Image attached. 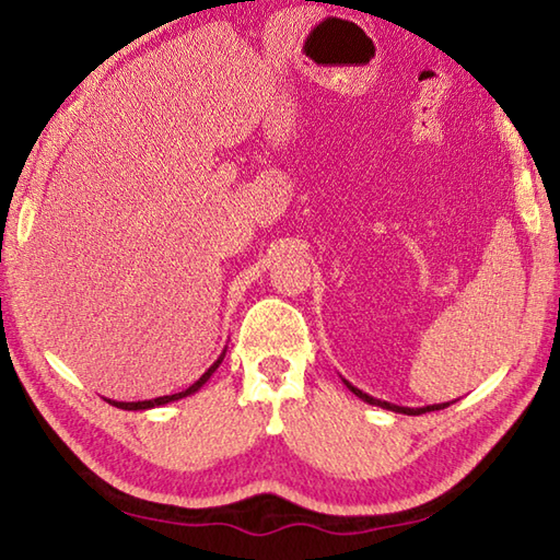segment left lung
Here are the masks:
<instances>
[{"label": "left lung", "instance_id": "left-lung-1", "mask_svg": "<svg viewBox=\"0 0 560 560\" xmlns=\"http://www.w3.org/2000/svg\"><path fill=\"white\" fill-rule=\"evenodd\" d=\"M345 386H347L349 390H352L357 398H361V400L369 402V405H381V408L393 410V412H402V415H422V412H432V410H444V408H448V402H440V405H427V408H402V405H393V402H386V400H376V398L366 396L364 390L354 388L352 383H349V381H345Z\"/></svg>", "mask_w": 560, "mask_h": 560}]
</instances>
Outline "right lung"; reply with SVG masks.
<instances>
[{
    "instance_id": "1",
    "label": "right lung",
    "mask_w": 560,
    "mask_h": 560,
    "mask_svg": "<svg viewBox=\"0 0 560 560\" xmlns=\"http://www.w3.org/2000/svg\"><path fill=\"white\" fill-rule=\"evenodd\" d=\"M223 357H225V352L218 357L215 361H213V366L206 371V374L196 381V383H191L189 388L186 390H182V393H174V396H162V398H152V400H138V402H118V400H108L112 405H116V408H120V410H150V408H158V405H164V402H172V400H179V398H186V396H191V393H196L199 390L203 383L213 376V371L221 366V361H223Z\"/></svg>"
}]
</instances>
